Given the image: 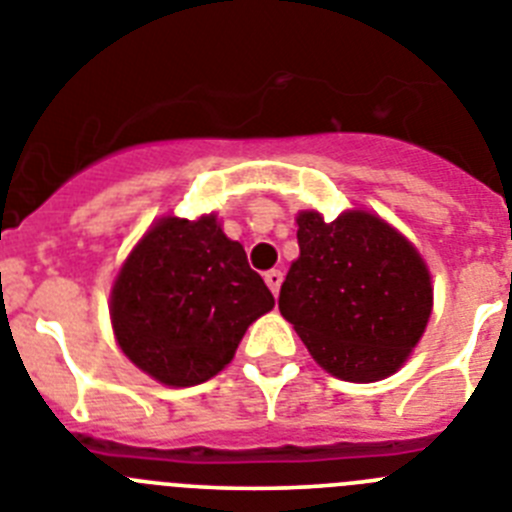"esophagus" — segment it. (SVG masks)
I'll list each match as a JSON object with an SVG mask.
<instances>
[{
	"label": "esophagus",
	"instance_id": "34e87169",
	"mask_svg": "<svg viewBox=\"0 0 512 512\" xmlns=\"http://www.w3.org/2000/svg\"><path fill=\"white\" fill-rule=\"evenodd\" d=\"M264 279H266V284H269L271 292H274V295H279V287H282V282H284V274H282V271H279V269L266 271Z\"/></svg>",
	"mask_w": 512,
	"mask_h": 512
}]
</instances>
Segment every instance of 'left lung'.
Listing matches in <instances>:
<instances>
[{"label": "left lung", "instance_id": "left-lung-1", "mask_svg": "<svg viewBox=\"0 0 512 512\" xmlns=\"http://www.w3.org/2000/svg\"><path fill=\"white\" fill-rule=\"evenodd\" d=\"M300 259L279 292L312 359L346 382H377L408 359L431 318V274L395 228L346 212L297 217Z\"/></svg>", "mask_w": 512, "mask_h": 512}]
</instances>
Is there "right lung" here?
Returning <instances> with one entry per match:
<instances>
[{
	"instance_id": "add662e5",
	"label": "right lung",
	"mask_w": 512,
	"mask_h": 512,
	"mask_svg": "<svg viewBox=\"0 0 512 512\" xmlns=\"http://www.w3.org/2000/svg\"><path fill=\"white\" fill-rule=\"evenodd\" d=\"M274 307L246 251L215 215L164 217L135 246L112 289V328L158 382L192 387L230 364L243 333Z\"/></svg>"
}]
</instances>
